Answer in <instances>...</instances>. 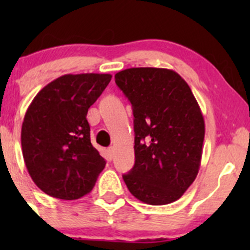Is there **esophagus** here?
Segmentation results:
<instances>
[{"label": "esophagus", "instance_id": "obj_1", "mask_svg": "<svg viewBox=\"0 0 250 250\" xmlns=\"http://www.w3.org/2000/svg\"><path fill=\"white\" fill-rule=\"evenodd\" d=\"M106 153H107V157H109L110 160H111V158L113 157V153H115V148H113L112 146H111V147H109L106 150Z\"/></svg>", "mask_w": 250, "mask_h": 250}]
</instances>
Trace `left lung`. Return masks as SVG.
I'll list each match as a JSON object with an SVG mask.
<instances>
[{
    "mask_svg": "<svg viewBox=\"0 0 250 250\" xmlns=\"http://www.w3.org/2000/svg\"><path fill=\"white\" fill-rule=\"evenodd\" d=\"M115 80L134 115L135 163L123 180L141 202H175L200 170L206 132L200 105L173 70L132 67Z\"/></svg>",
    "mask_w": 250,
    "mask_h": 250,
    "instance_id": "obj_1",
    "label": "left lung"
}]
</instances>
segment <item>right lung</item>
I'll return each instance as SVG.
<instances>
[{
  "instance_id": "right-lung-1",
  "label": "right lung",
  "mask_w": 250,
  "mask_h": 250,
  "mask_svg": "<svg viewBox=\"0 0 250 250\" xmlns=\"http://www.w3.org/2000/svg\"><path fill=\"white\" fill-rule=\"evenodd\" d=\"M110 74L64 75L42 88L25 113L21 148L30 176L44 193L77 200L89 193L105 168L90 143L88 109Z\"/></svg>"
}]
</instances>
